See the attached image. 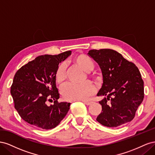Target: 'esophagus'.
I'll return each mask as SVG.
<instances>
[{
    "label": "esophagus",
    "instance_id": "esophagus-1",
    "mask_svg": "<svg viewBox=\"0 0 155 155\" xmlns=\"http://www.w3.org/2000/svg\"><path fill=\"white\" fill-rule=\"evenodd\" d=\"M84 104H85V105H91L92 104V101H87V100H83L82 101Z\"/></svg>",
    "mask_w": 155,
    "mask_h": 155
}]
</instances>
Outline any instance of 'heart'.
<instances>
[{
    "label": "heart",
    "instance_id": "obj_1",
    "mask_svg": "<svg viewBox=\"0 0 155 155\" xmlns=\"http://www.w3.org/2000/svg\"><path fill=\"white\" fill-rule=\"evenodd\" d=\"M73 61L86 72L92 70L94 67L92 60L88 56L82 54L75 56L73 58ZM92 76L97 78L96 74H93ZM54 77L56 83L59 85H61L64 84L66 80V65L64 63L59 64L56 68ZM94 92V86L89 81H84L79 84L68 83L62 89V94L64 99L68 101L86 100Z\"/></svg>",
    "mask_w": 155,
    "mask_h": 155
}]
</instances>
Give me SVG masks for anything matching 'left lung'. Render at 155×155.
Wrapping results in <instances>:
<instances>
[{
  "instance_id": "1",
  "label": "left lung",
  "mask_w": 155,
  "mask_h": 155,
  "mask_svg": "<svg viewBox=\"0 0 155 155\" xmlns=\"http://www.w3.org/2000/svg\"><path fill=\"white\" fill-rule=\"evenodd\" d=\"M88 54L99 64L104 81L97 94L105 97L99 101L102 110L96 120L109 127L129 122L144 97L138 68L114 50H91Z\"/></svg>"
}]
</instances>
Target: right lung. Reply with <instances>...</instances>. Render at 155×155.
I'll return each mask as SVG.
<instances>
[{"label": "right lung", "instance_id": "obj_1", "mask_svg": "<svg viewBox=\"0 0 155 155\" xmlns=\"http://www.w3.org/2000/svg\"><path fill=\"white\" fill-rule=\"evenodd\" d=\"M71 52L69 50L58 55L38 56L15 74L10 92L15 109L28 124L42 129H51L67 115L71 104L58 101L59 94L54 74L59 64ZM53 100V105H47L48 101Z\"/></svg>", "mask_w": 155, "mask_h": 155}]
</instances>
